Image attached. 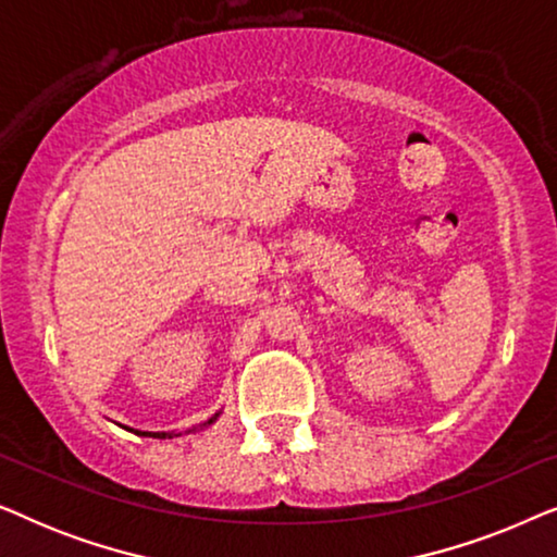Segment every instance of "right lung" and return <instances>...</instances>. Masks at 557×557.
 I'll list each match as a JSON object with an SVG mask.
<instances>
[{"mask_svg":"<svg viewBox=\"0 0 557 557\" xmlns=\"http://www.w3.org/2000/svg\"><path fill=\"white\" fill-rule=\"evenodd\" d=\"M220 418V410L212 418H208V421L205 423H200V425H193V429L189 431H200V429H208V425H212ZM121 425V423H119ZM121 429L124 431H132V433H136V436H141V438H174V436H180V433H174V431H139V429H128V425H121ZM189 431H185V433H189Z\"/></svg>","mask_w":557,"mask_h":557,"instance_id":"add662e5","label":"right lung"}]
</instances>
